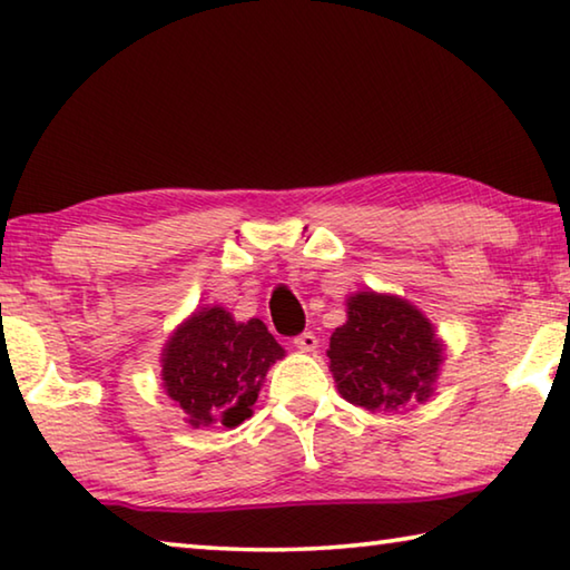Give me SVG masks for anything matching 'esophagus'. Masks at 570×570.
Here are the masks:
<instances>
[{
    "label": "esophagus",
    "instance_id": "1",
    "mask_svg": "<svg viewBox=\"0 0 570 570\" xmlns=\"http://www.w3.org/2000/svg\"><path fill=\"white\" fill-rule=\"evenodd\" d=\"M294 346H296V350H302V352H316V346H320V340H316L312 332H304V334L296 336Z\"/></svg>",
    "mask_w": 570,
    "mask_h": 570
}]
</instances>
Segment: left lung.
<instances>
[{"instance_id": "obj_1", "label": "left lung", "mask_w": 570, "mask_h": 570, "mask_svg": "<svg viewBox=\"0 0 570 570\" xmlns=\"http://www.w3.org/2000/svg\"><path fill=\"white\" fill-rule=\"evenodd\" d=\"M326 356L346 402L400 412L432 397L445 344L407 298L366 288L346 296V322L334 330Z\"/></svg>"}]
</instances>
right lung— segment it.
I'll return each mask as SVG.
<instances>
[{
  "label": "right lung",
  "mask_w": 570,
  "mask_h": 570,
  "mask_svg": "<svg viewBox=\"0 0 570 570\" xmlns=\"http://www.w3.org/2000/svg\"><path fill=\"white\" fill-rule=\"evenodd\" d=\"M284 356L262 320L236 322L224 306H204L163 346V392L193 430L238 428L254 414L268 366Z\"/></svg>",
  "instance_id": "add662e5"
}]
</instances>
